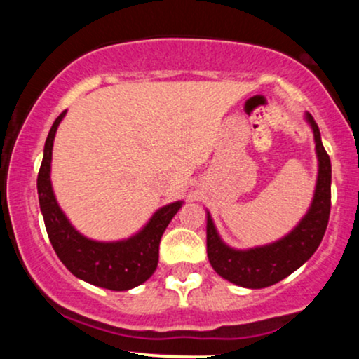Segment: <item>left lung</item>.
I'll use <instances>...</instances> for the list:
<instances>
[{
  "mask_svg": "<svg viewBox=\"0 0 359 359\" xmlns=\"http://www.w3.org/2000/svg\"><path fill=\"white\" fill-rule=\"evenodd\" d=\"M314 133L317 180L312 203L299 224L280 240L248 250H236L221 240L208 211V258L217 275L245 288H265L295 271L314 255L323 241L331 212V160L325 154L314 118L306 113Z\"/></svg>",
  "mask_w": 359,
  "mask_h": 359,
  "instance_id": "obj_1",
  "label": "left lung"
}]
</instances>
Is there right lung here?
Masks as SVG:
<instances>
[{
    "label": "right lung",
    "mask_w": 359,
    "mask_h": 359,
    "mask_svg": "<svg viewBox=\"0 0 359 359\" xmlns=\"http://www.w3.org/2000/svg\"><path fill=\"white\" fill-rule=\"evenodd\" d=\"M65 113L67 111L59 114L48 131L36 179L40 211L48 240L57 257L74 277L108 290H130L142 285L154 275L158 263L160 238L172 217L182 208L184 201H175L160 208L138 233L126 240L96 241L81 234L60 209L50 180L53 138Z\"/></svg>",
    "instance_id": "add662e5"
}]
</instances>
